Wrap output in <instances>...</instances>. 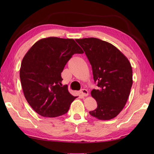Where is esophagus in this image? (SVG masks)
I'll return each mask as SVG.
<instances>
[{
	"mask_svg": "<svg viewBox=\"0 0 154 154\" xmlns=\"http://www.w3.org/2000/svg\"><path fill=\"white\" fill-rule=\"evenodd\" d=\"M81 94H82V95L84 97H87L89 95V92H88V91L85 89H83L82 90H81Z\"/></svg>",
	"mask_w": 154,
	"mask_h": 154,
	"instance_id": "34e87169",
	"label": "esophagus"
}]
</instances>
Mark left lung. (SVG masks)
I'll use <instances>...</instances> for the list:
<instances>
[{"mask_svg":"<svg viewBox=\"0 0 154 154\" xmlns=\"http://www.w3.org/2000/svg\"><path fill=\"white\" fill-rule=\"evenodd\" d=\"M92 66L98 89L91 91L97 108L91 116L101 120L114 119L126 105L132 85V69L119 49L95 38L77 39Z\"/></svg>","mask_w":154,"mask_h":154,"instance_id":"1","label":"left lung"}]
</instances>
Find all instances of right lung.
I'll list each match as a JSON object with an SVG mask.
<instances>
[{
	"mask_svg": "<svg viewBox=\"0 0 154 154\" xmlns=\"http://www.w3.org/2000/svg\"><path fill=\"white\" fill-rule=\"evenodd\" d=\"M83 51L73 39L49 37L32 45L22 61L20 78L24 97L35 112L44 117L67 113L75 98L62 86L61 73L75 54Z\"/></svg>",
	"mask_w": 154,
	"mask_h": 154,
	"instance_id": "add662e5",
	"label": "right lung"
}]
</instances>
